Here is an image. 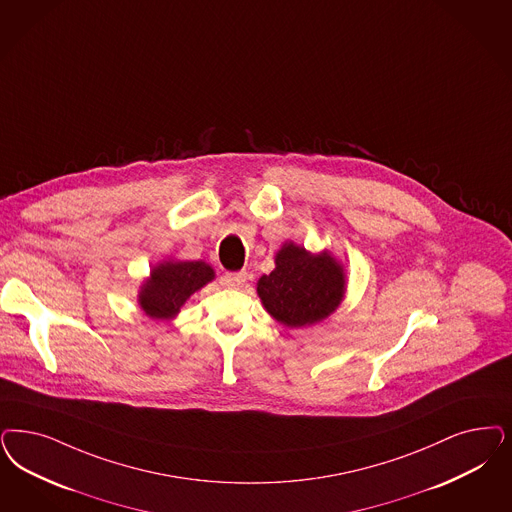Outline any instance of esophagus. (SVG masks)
Returning <instances> with one entry per match:
<instances>
[{"label":"esophagus","mask_w":512,"mask_h":512,"mask_svg":"<svg viewBox=\"0 0 512 512\" xmlns=\"http://www.w3.org/2000/svg\"><path fill=\"white\" fill-rule=\"evenodd\" d=\"M247 274L246 272H227L223 282L229 287H242L246 283Z\"/></svg>","instance_id":"obj_1"}]
</instances>
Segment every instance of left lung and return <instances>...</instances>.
<instances>
[{
	"instance_id": "left-lung-1",
	"label": "left lung",
	"mask_w": 512,
	"mask_h": 512,
	"mask_svg": "<svg viewBox=\"0 0 512 512\" xmlns=\"http://www.w3.org/2000/svg\"><path fill=\"white\" fill-rule=\"evenodd\" d=\"M270 316L287 327H304L333 314L344 295V272L329 253L310 255L304 247L285 244L276 268L257 283Z\"/></svg>"
}]
</instances>
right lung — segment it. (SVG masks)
<instances>
[{
    "mask_svg": "<svg viewBox=\"0 0 512 512\" xmlns=\"http://www.w3.org/2000/svg\"><path fill=\"white\" fill-rule=\"evenodd\" d=\"M212 280V266L202 261L162 263L153 268L151 278L141 287V308L151 318H174L185 300Z\"/></svg>",
    "mask_w": 512,
    "mask_h": 512,
    "instance_id": "right-lung-1",
    "label": "right lung"
}]
</instances>
